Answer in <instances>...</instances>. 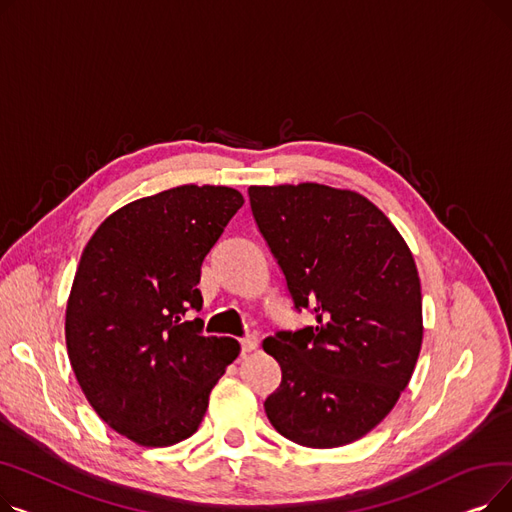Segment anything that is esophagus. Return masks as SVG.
I'll list each match as a JSON object with an SVG mask.
<instances>
[{
    "mask_svg": "<svg viewBox=\"0 0 512 512\" xmlns=\"http://www.w3.org/2000/svg\"><path fill=\"white\" fill-rule=\"evenodd\" d=\"M257 346H259V340H257V336H247V338H242V340H240V348H242V353H253Z\"/></svg>",
    "mask_w": 512,
    "mask_h": 512,
    "instance_id": "34e87169",
    "label": "esophagus"
}]
</instances>
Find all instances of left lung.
Here are the masks:
<instances>
[{
  "instance_id": "obj_1",
  "label": "left lung",
  "mask_w": 512,
  "mask_h": 512,
  "mask_svg": "<svg viewBox=\"0 0 512 512\" xmlns=\"http://www.w3.org/2000/svg\"><path fill=\"white\" fill-rule=\"evenodd\" d=\"M253 218L315 326L276 332L282 369L265 398L278 432L309 448L351 444L407 388L423 340L421 284L405 238L369 199L326 184L249 186Z\"/></svg>"
}]
</instances>
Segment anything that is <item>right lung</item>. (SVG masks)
<instances>
[{
    "mask_svg": "<svg viewBox=\"0 0 512 512\" xmlns=\"http://www.w3.org/2000/svg\"><path fill=\"white\" fill-rule=\"evenodd\" d=\"M242 203L230 186H176L114 211L80 257L68 359L95 413L141 446L191 438L240 353L188 311H201L203 259Z\"/></svg>",
    "mask_w": 512,
    "mask_h": 512,
    "instance_id": "obj_1",
    "label": "right lung"
}]
</instances>
